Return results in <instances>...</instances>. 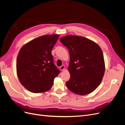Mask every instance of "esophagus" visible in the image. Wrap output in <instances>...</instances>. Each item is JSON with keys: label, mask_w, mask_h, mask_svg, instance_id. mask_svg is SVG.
<instances>
[{"label": "esophagus", "mask_w": 125, "mask_h": 125, "mask_svg": "<svg viewBox=\"0 0 125 125\" xmlns=\"http://www.w3.org/2000/svg\"><path fill=\"white\" fill-rule=\"evenodd\" d=\"M59 68H60V70L61 71H63L65 69V66L64 65H62L61 67H60Z\"/></svg>", "instance_id": "1"}]
</instances>
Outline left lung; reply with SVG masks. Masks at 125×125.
I'll return each mask as SVG.
<instances>
[{
  "label": "left lung",
  "mask_w": 125,
  "mask_h": 125,
  "mask_svg": "<svg viewBox=\"0 0 125 125\" xmlns=\"http://www.w3.org/2000/svg\"><path fill=\"white\" fill-rule=\"evenodd\" d=\"M60 41L68 49L70 78L66 84L70 91L86 95L94 91L104 76L105 66L103 54L99 45L86 37L68 35Z\"/></svg>",
  "instance_id": "left-lung-1"
}]
</instances>
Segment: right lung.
Listing matches in <instances>:
<instances>
[{
	"mask_svg": "<svg viewBox=\"0 0 125 125\" xmlns=\"http://www.w3.org/2000/svg\"><path fill=\"white\" fill-rule=\"evenodd\" d=\"M59 34L45 35L24 44L17 56V74L21 84L29 91H48L60 71L54 63L52 51Z\"/></svg>",
	"mask_w": 125,
	"mask_h": 125,
	"instance_id": "1",
	"label": "right lung"
}]
</instances>
